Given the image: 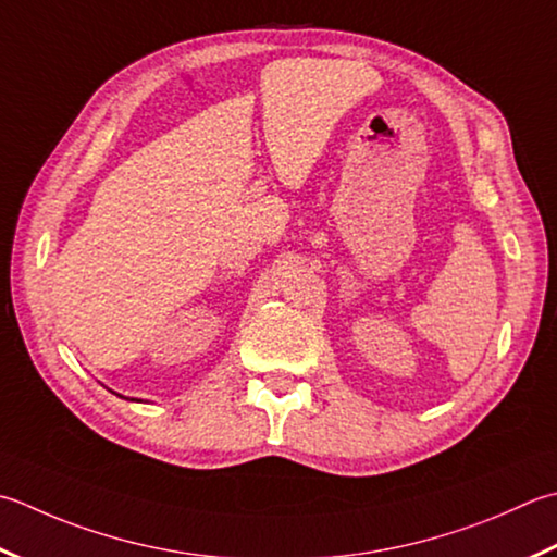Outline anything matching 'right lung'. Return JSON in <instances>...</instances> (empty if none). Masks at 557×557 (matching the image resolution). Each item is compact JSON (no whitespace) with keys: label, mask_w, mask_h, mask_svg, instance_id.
I'll return each mask as SVG.
<instances>
[{"label":"right lung","mask_w":557,"mask_h":557,"mask_svg":"<svg viewBox=\"0 0 557 557\" xmlns=\"http://www.w3.org/2000/svg\"><path fill=\"white\" fill-rule=\"evenodd\" d=\"M113 394H115V391H113ZM115 396H120V394H115ZM120 398H123V396H120ZM135 400V398H133Z\"/></svg>","instance_id":"right-lung-1"}]
</instances>
